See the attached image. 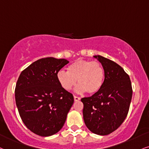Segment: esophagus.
<instances>
[{"label":"esophagus","instance_id":"obj_1","mask_svg":"<svg viewBox=\"0 0 149 149\" xmlns=\"http://www.w3.org/2000/svg\"><path fill=\"white\" fill-rule=\"evenodd\" d=\"M80 97H78V96H74V101H80Z\"/></svg>","mask_w":149,"mask_h":149}]
</instances>
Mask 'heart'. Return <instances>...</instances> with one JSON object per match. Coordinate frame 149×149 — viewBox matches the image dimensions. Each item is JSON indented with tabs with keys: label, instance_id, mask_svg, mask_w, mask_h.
Masks as SVG:
<instances>
[{
	"label": "heart",
	"instance_id": "1",
	"mask_svg": "<svg viewBox=\"0 0 149 149\" xmlns=\"http://www.w3.org/2000/svg\"><path fill=\"white\" fill-rule=\"evenodd\" d=\"M57 78L64 90H71L78 80L77 92L94 94L100 91L103 85L105 71L100 62L78 59L68 67V71L60 70Z\"/></svg>",
	"mask_w": 149,
	"mask_h": 149
}]
</instances>
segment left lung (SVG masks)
Returning a JSON list of instances; mask_svg holds the SVG:
<instances>
[{
    "mask_svg": "<svg viewBox=\"0 0 149 149\" xmlns=\"http://www.w3.org/2000/svg\"><path fill=\"white\" fill-rule=\"evenodd\" d=\"M105 71L101 89L90 97L82 98L83 119L93 133L107 135L122 124L128 114L132 89L129 76L119 64L101 55H94Z\"/></svg>",
    "mask_w": 149,
    "mask_h": 149,
    "instance_id": "8db88e82",
    "label": "left lung"
}]
</instances>
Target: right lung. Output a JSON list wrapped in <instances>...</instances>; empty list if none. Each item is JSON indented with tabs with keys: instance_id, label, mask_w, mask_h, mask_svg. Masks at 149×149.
<instances>
[{
	"instance_id": "1",
	"label": "right lung",
	"mask_w": 149,
	"mask_h": 149,
	"mask_svg": "<svg viewBox=\"0 0 149 149\" xmlns=\"http://www.w3.org/2000/svg\"><path fill=\"white\" fill-rule=\"evenodd\" d=\"M65 59L46 57L35 61L21 73L15 88L19 115L30 131L48 137L61 130L72 106L73 96L57 80Z\"/></svg>"
}]
</instances>
